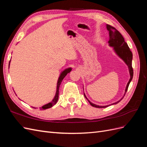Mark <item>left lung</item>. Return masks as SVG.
Segmentation results:
<instances>
[{"label": "left lung", "instance_id": "obj_1", "mask_svg": "<svg viewBox=\"0 0 147 147\" xmlns=\"http://www.w3.org/2000/svg\"><path fill=\"white\" fill-rule=\"evenodd\" d=\"M107 29L109 33V44L110 47H112L113 48L114 51L115 53L121 58L124 63H126V64L127 65L129 71V74H130V79L129 80L126 87V90H125V93H124V96L125 95L126 92L127 90V88L129 85V83H131L132 77H133V69L132 67V53L131 51L129 48L127 43L124 41V39L123 37V35L120 34L118 30H117L115 28L111 26L110 25L107 24ZM84 96L85 97V98L88 100V102H90V104L92 106L96 108H105V107H107L108 106H110L111 105H113V104H117L118 102L121 101L123 97L122 98L119 100L118 101L115 102L113 104H112L110 105H105V106H100V105H97L96 104H92L91 102H90L86 96H85L84 93Z\"/></svg>", "mask_w": 147, "mask_h": 147}]
</instances>
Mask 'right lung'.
Instances as JSON below:
<instances>
[{"label": "right lung", "instance_id": "add662e5", "mask_svg": "<svg viewBox=\"0 0 147 147\" xmlns=\"http://www.w3.org/2000/svg\"><path fill=\"white\" fill-rule=\"evenodd\" d=\"M10 63H9V65H10ZM72 70V68L69 67L67 69H65L64 70H63V72H62L60 74V76L58 78V80H57V87H56V94L55 96L54 97V99L52 100L51 102H50V103H48L47 104H45V105H43L42 107H40L39 109L40 110H45L49 108H51L53 105H55L57 102V100H58L59 98V86L61 85V83L63 81V80L64 79V78L66 76L67 74H69L70 72V71ZM34 109H36L35 107H32Z\"/></svg>", "mask_w": 147, "mask_h": 147}]
</instances>
